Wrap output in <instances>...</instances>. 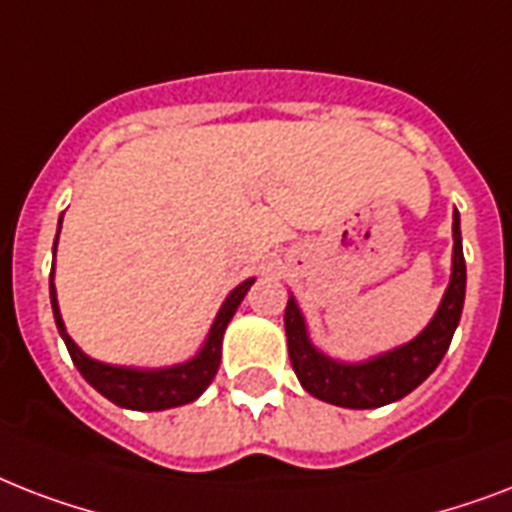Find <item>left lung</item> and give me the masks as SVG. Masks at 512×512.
Returning <instances> with one entry per match:
<instances>
[{
    "label": "left lung",
    "mask_w": 512,
    "mask_h": 512,
    "mask_svg": "<svg viewBox=\"0 0 512 512\" xmlns=\"http://www.w3.org/2000/svg\"><path fill=\"white\" fill-rule=\"evenodd\" d=\"M454 257L452 279L438 305L436 316L420 335L406 345L374 356L361 364H342L335 358L324 356L308 337L305 319L297 308L295 297H289L284 311V329H287L289 361L295 369L297 380L311 396L327 404L345 406V409H377L393 404L406 393H412L420 382L430 377V372L441 364L449 350L454 329L460 324L462 303H465V255H462L460 215L454 209Z\"/></svg>",
    "instance_id": "obj_1"
}]
</instances>
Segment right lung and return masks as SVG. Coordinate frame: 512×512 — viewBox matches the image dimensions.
<instances>
[{
    "mask_svg": "<svg viewBox=\"0 0 512 512\" xmlns=\"http://www.w3.org/2000/svg\"><path fill=\"white\" fill-rule=\"evenodd\" d=\"M55 247H58V236H55V244H52V255H55ZM252 284H255V279L241 281L239 287L225 297L223 308L217 311L215 321H212V327H209L207 340H204L199 353H196L191 361L167 366V369H132V366H111L103 364V361H95V358H90L87 353H82V350L76 348V342L68 337L66 324L60 319L58 297H55L52 276L50 303L60 337H63L68 353H71V361H74L76 369L82 372V377L90 382L92 388L98 390V393H103L108 401H114L116 406H124V409L162 412V409H172V406H183L196 401V398L207 390L209 382L215 380L217 366H220V350H223L225 327H228V321L233 319V313H236V308H239L241 300H244V295H247Z\"/></svg>",
    "mask_w": 512,
    "mask_h": 512,
    "instance_id": "add662e5",
    "label": "right lung"
}]
</instances>
